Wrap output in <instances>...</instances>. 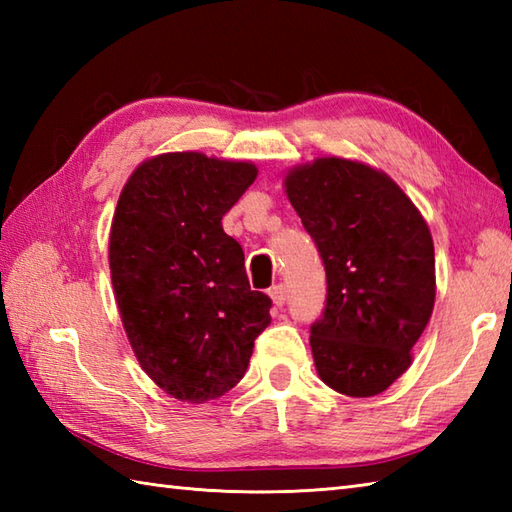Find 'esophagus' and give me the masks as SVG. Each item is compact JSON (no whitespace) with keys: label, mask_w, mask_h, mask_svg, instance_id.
Wrapping results in <instances>:
<instances>
[{"label":"esophagus","mask_w":512,"mask_h":512,"mask_svg":"<svg viewBox=\"0 0 512 512\" xmlns=\"http://www.w3.org/2000/svg\"><path fill=\"white\" fill-rule=\"evenodd\" d=\"M270 299L275 301V306H284L286 303V286L284 284H277V286H273L270 288Z\"/></svg>","instance_id":"obj_1"}]
</instances>
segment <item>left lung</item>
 Segmentation results:
<instances>
[{
	"label": "left lung",
	"mask_w": 512,
	"mask_h": 512,
	"mask_svg": "<svg viewBox=\"0 0 512 512\" xmlns=\"http://www.w3.org/2000/svg\"><path fill=\"white\" fill-rule=\"evenodd\" d=\"M286 193L317 244L328 279L310 347L339 394L385 391L411 365L436 301L427 222L398 184L363 162L319 158L292 169Z\"/></svg>",
	"instance_id": "1"
}]
</instances>
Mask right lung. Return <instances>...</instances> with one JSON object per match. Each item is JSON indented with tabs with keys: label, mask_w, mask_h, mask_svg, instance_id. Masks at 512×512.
Wrapping results in <instances>:
<instances>
[{
	"label": "right lung",
	"mask_w": 512,
	"mask_h": 512,
	"mask_svg": "<svg viewBox=\"0 0 512 512\" xmlns=\"http://www.w3.org/2000/svg\"><path fill=\"white\" fill-rule=\"evenodd\" d=\"M250 162L198 151L143 162L118 198L110 270L140 367L169 396L204 402L242 380L273 301L250 290L222 217L255 182Z\"/></svg>",
	"instance_id": "add662e5"
}]
</instances>
